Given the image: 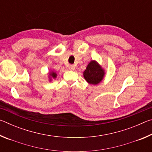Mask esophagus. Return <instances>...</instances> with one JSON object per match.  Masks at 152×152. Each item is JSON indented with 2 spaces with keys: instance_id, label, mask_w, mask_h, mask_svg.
Wrapping results in <instances>:
<instances>
[{
  "instance_id": "esophagus-1",
  "label": "esophagus",
  "mask_w": 152,
  "mask_h": 152,
  "mask_svg": "<svg viewBox=\"0 0 152 152\" xmlns=\"http://www.w3.org/2000/svg\"><path fill=\"white\" fill-rule=\"evenodd\" d=\"M69 69H70V70H74V69H75V67H74V65H70L69 66Z\"/></svg>"
}]
</instances>
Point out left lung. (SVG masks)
<instances>
[{
  "mask_svg": "<svg viewBox=\"0 0 152 152\" xmlns=\"http://www.w3.org/2000/svg\"><path fill=\"white\" fill-rule=\"evenodd\" d=\"M84 78L91 84H98L103 79L104 70L96 61L92 60L83 72Z\"/></svg>",
  "mask_w": 152,
  "mask_h": 152,
  "instance_id": "8db88e82",
  "label": "left lung"
}]
</instances>
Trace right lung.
Masks as SVG:
<instances>
[{"mask_svg":"<svg viewBox=\"0 0 152 152\" xmlns=\"http://www.w3.org/2000/svg\"><path fill=\"white\" fill-rule=\"evenodd\" d=\"M49 77H50V80H51V78H56V77H57V74H56L55 72H50V76H49Z\"/></svg>","mask_w":152,"mask_h":152,"instance_id":"obj_1","label":"right lung"}]
</instances>
